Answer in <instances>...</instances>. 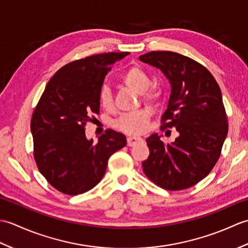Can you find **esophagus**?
Segmentation results:
<instances>
[{"mask_svg": "<svg viewBox=\"0 0 248 248\" xmlns=\"http://www.w3.org/2000/svg\"><path fill=\"white\" fill-rule=\"evenodd\" d=\"M140 141H143V140H141L140 138H136V136H129V138L127 139V144L129 147L135 146L136 144L140 143Z\"/></svg>", "mask_w": 248, "mask_h": 248, "instance_id": "esophagus-1", "label": "esophagus"}]
</instances>
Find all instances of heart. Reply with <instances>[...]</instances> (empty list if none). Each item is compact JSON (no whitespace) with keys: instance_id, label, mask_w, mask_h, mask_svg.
I'll use <instances>...</instances> for the list:
<instances>
[{"instance_id":"obj_1","label":"heart","mask_w":248,"mask_h":248,"mask_svg":"<svg viewBox=\"0 0 248 248\" xmlns=\"http://www.w3.org/2000/svg\"><path fill=\"white\" fill-rule=\"evenodd\" d=\"M121 81L128 88L132 91L141 93V98L144 101L149 105H157L160 103L163 92L160 87L152 86L149 87L151 84V78L148 73L145 72L141 68L134 66L131 67L129 70L125 71L124 75L121 78ZM99 103L104 109H110L114 105L113 93L110 88L107 84L99 89ZM150 118L149 109L144 108L135 112L124 114L117 120L116 127L124 133L138 135L144 133L147 127H148V121Z\"/></svg>"}]
</instances>
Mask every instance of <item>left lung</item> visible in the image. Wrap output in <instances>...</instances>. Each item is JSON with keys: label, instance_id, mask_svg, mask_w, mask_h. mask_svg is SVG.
<instances>
[{"label": "left lung", "instance_id": "left-lung-1", "mask_svg": "<svg viewBox=\"0 0 248 248\" xmlns=\"http://www.w3.org/2000/svg\"><path fill=\"white\" fill-rule=\"evenodd\" d=\"M140 61L160 69L171 92L162 127L176 128L179 136L164 144L156 133L146 140L150 154L143 171L168 191L188 188L217 164L228 133V120L217 82L207 68L170 51H152Z\"/></svg>", "mask_w": 248, "mask_h": 248}]
</instances>
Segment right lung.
<instances>
[{
    "instance_id": "add662e5",
    "label": "right lung",
    "mask_w": 248,
    "mask_h": 248,
    "mask_svg": "<svg viewBox=\"0 0 248 248\" xmlns=\"http://www.w3.org/2000/svg\"><path fill=\"white\" fill-rule=\"evenodd\" d=\"M129 52H109L71 62L46 84L31 121L37 167L52 186L78 195L101 181L108 161L127 145L125 136L107 130L93 144L85 124L100 112L99 89L105 76Z\"/></svg>"
}]
</instances>
